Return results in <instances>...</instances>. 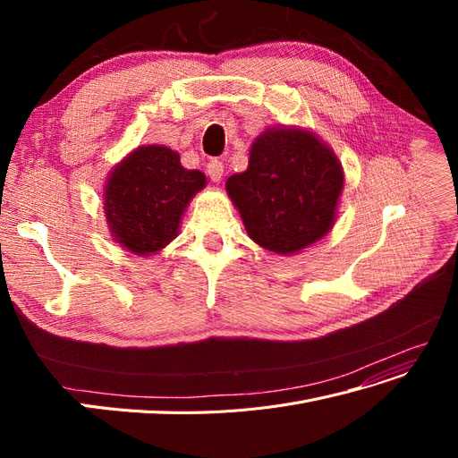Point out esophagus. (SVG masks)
Returning <instances> with one entry per match:
<instances>
[{
    "label": "esophagus",
    "mask_w": 458,
    "mask_h": 458,
    "mask_svg": "<svg viewBox=\"0 0 458 458\" xmlns=\"http://www.w3.org/2000/svg\"><path fill=\"white\" fill-rule=\"evenodd\" d=\"M224 162L221 160H210L208 162V175H210V179L212 182H216V183H219L221 182V177H224Z\"/></svg>",
    "instance_id": "esophagus-1"
}]
</instances>
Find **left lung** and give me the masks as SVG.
<instances>
[{
    "label": "left lung",
    "instance_id": "8db88e82",
    "mask_svg": "<svg viewBox=\"0 0 458 458\" xmlns=\"http://www.w3.org/2000/svg\"><path fill=\"white\" fill-rule=\"evenodd\" d=\"M225 189L248 237L269 252L293 256L335 225L344 168L317 133L275 126L256 137L248 168L231 175Z\"/></svg>",
    "mask_w": 458,
    "mask_h": 458
}]
</instances>
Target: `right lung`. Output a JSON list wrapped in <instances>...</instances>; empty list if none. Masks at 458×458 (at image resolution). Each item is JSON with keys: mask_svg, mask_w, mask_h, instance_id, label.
Listing matches in <instances>:
<instances>
[{"mask_svg": "<svg viewBox=\"0 0 458 458\" xmlns=\"http://www.w3.org/2000/svg\"><path fill=\"white\" fill-rule=\"evenodd\" d=\"M204 187L206 175L183 168L179 152L170 147L133 148L105 182L103 208L110 237L135 256L158 254L177 237L189 202Z\"/></svg>", "mask_w": 458, "mask_h": 458, "instance_id": "obj_1", "label": "right lung"}]
</instances>
